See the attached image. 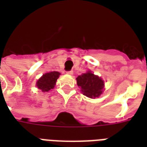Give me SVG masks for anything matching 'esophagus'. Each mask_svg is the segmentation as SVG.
Returning <instances> with one entry per match:
<instances>
[{"mask_svg":"<svg viewBox=\"0 0 147 147\" xmlns=\"http://www.w3.org/2000/svg\"><path fill=\"white\" fill-rule=\"evenodd\" d=\"M67 74H68V75H70V76H71V75H73V71H72V70H71V71H67Z\"/></svg>","mask_w":147,"mask_h":147,"instance_id":"34e87169","label":"esophagus"}]
</instances>
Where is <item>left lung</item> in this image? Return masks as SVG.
<instances>
[{
	"mask_svg": "<svg viewBox=\"0 0 147 147\" xmlns=\"http://www.w3.org/2000/svg\"><path fill=\"white\" fill-rule=\"evenodd\" d=\"M76 81L77 85L85 96L94 98L102 94L105 82L100 77L92 73L91 71L78 76Z\"/></svg>",
	"mask_w": 147,
	"mask_h": 147,
	"instance_id": "8db88e82",
	"label": "left lung"
}]
</instances>
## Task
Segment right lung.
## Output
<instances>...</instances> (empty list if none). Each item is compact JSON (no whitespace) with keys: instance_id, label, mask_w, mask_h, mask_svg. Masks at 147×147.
<instances>
[{"instance_id":"right-lung-1","label":"right lung","mask_w":147,"mask_h":147,"mask_svg":"<svg viewBox=\"0 0 147 147\" xmlns=\"http://www.w3.org/2000/svg\"><path fill=\"white\" fill-rule=\"evenodd\" d=\"M60 73L58 71H51L44 74L39 80L36 82V86L39 89L43 92H48L53 89Z\"/></svg>"}]
</instances>
